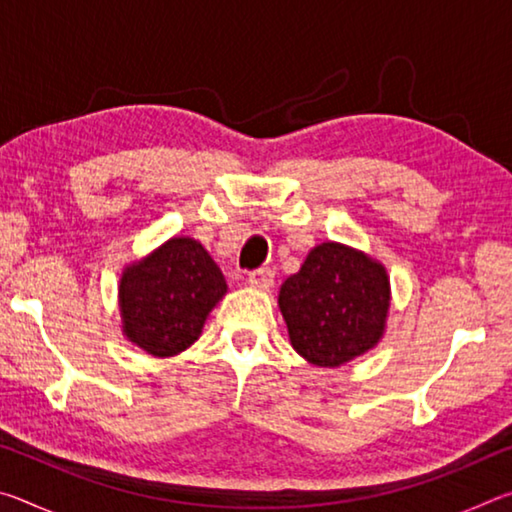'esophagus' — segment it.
Listing matches in <instances>:
<instances>
[{
    "instance_id": "esophagus-1",
    "label": "esophagus",
    "mask_w": 512,
    "mask_h": 512,
    "mask_svg": "<svg viewBox=\"0 0 512 512\" xmlns=\"http://www.w3.org/2000/svg\"><path fill=\"white\" fill-rule=\"evenodd\" d=\"M273 277L275 273L271 271V268H257V271H253L248 275V284L253 289H259V291H268L273 287Z\"/></svg>"
}]
</instances>
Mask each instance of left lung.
Segmentation results:
<instances>
[{
	"label": "left lung",
	"mask_w": 512,
	"mask_h": 512,
	"mask_svg": "<svg viewBox=\"0 0 512 512\" xmlns=\"http://www.w3.org/2000/svg\"><path fill=\"white\" fill-rule=\"evenodd\" d=\"M277 307L291 348L318 368H339L377 348L391 311V277L379 259L339 241L309 250L284 280Z\"/></svg>",
	"instance_id": "left-lung-1"
}]
</instances>
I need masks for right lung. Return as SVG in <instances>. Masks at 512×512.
I'll return each instance as SVG.
<instances>
[{
	"label": "right lung",
	"mask_w": 512,
	"mask_h": 512,
	"mask_svg": "<svg viewBox=\"0 0 512 512\" xmlns=\"http://www.w3.org/2000/svg\"><path fill=\"white\" fill-rule=\"evenodd\" d=\"M225 293L221 268L201 241L171 237L121 271V334L155 359L176 357L198 341Z\"/></svg>",
	"instance_id": "add662e5"
}]
</instances>
